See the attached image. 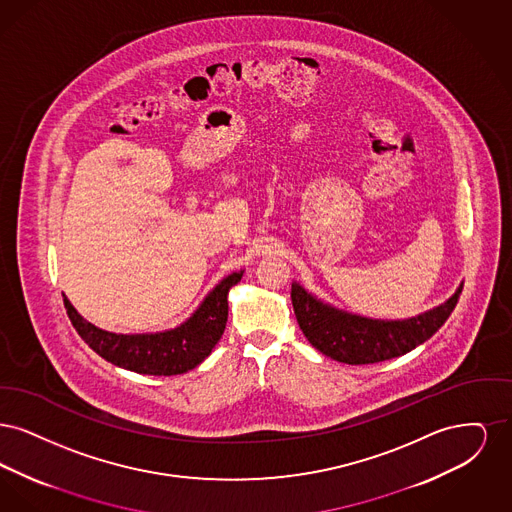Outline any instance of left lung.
Masks as SVG:
<instances>
[{"label": "left lung", "instance_id": "8db88e82", "mask_svg": "<svg viewBox=\"0 0 512 512\" xmlns=\"http://www.w3.org/2000/svg\"><path fill=\"white\" fill-rule=\"evenodd\" d=\"M463 284L445 303L405 320H380L351 315L317 299L297 282L292 303L301 332L326 357L345 365H372L390 361L430 340L453 313Z\"/></svg>", "mask_w": 512, "mask_h": 512}]
</instances>
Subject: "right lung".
Wrapping results in <instances>:
<instances>
[{
  "instance_id": "obj_1",
  "label": "right lung",
  "mask_w": 512,
  "mask_h": 512,
  "mask_svg": "<svg viewBox=\"0 0 512 512\" xmlns=\"http://www.w3.org/2000/svg\"><path fill=\"white\" fill-rule=\"evenodd\" d=\"M244 276V270L228 274L207 293L192 317L180 326L155 334H113L84 320L63 295L67 315L78 336L86 341L99 357L126 370L149 376H174L203 363L228 320V292Z\"/></svg>"
}]
</instances>
